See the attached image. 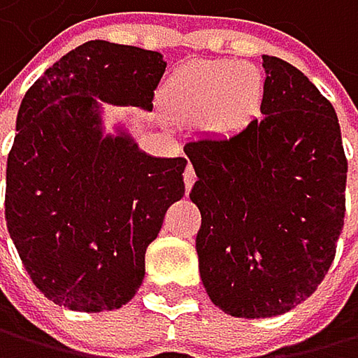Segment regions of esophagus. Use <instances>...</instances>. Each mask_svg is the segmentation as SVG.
Returning a JSON list of instances; mask_svg holds the SVG:
<instances>
[{
	"label": "esophagus",
	"instance_id": "obj_1",
	"mask_svg": "<svg viewBox=\"0 0 358 358\" xmlns=\"http://www.w3.org/2000/svg\"><path fill=\"white\" fill-rule=\"evenodd\" d=\"M182 178H185V189L189 191L191 187H194V182H196V171H194V167H191V164H187Z\"/></svg>",
	"mask_w": 358,
	"mask_h": 358
}]
</instances>
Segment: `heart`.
Instances as JSON below:
<instances>
[{
    "mask_svg": "<svg viewBox=\"0 0 358 358\" xmlns=\"http://www.w3.org/2000/svg\"><path fill=\"white\" fill-rule=\"evenodd\" d=\"M164 99L185 120H202L215 134H238L259 116L264 74L235 59L194 61L178 68Z\"/></svg>",
    "mask_w": 358,
    "mask_h": 358,
    "instance_id": "1",
    "label": "heart"
}]
</instances>
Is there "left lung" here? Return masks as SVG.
Returning <instances> with one entry per match:
<instances>
[{"label":"left lung","mask_w":358,"mask_h":358,"mask_svg":"<svg viewBox=\"0 0 358 358\" xmlns=\"http://www.w3.org/2000/svg\"><path fill=\"white\" fill-rule=\"evenodd\" d=\"M262 59L264 118L185 145L198 176L189 198L202 215V284L220 310L244 319L284 315L313 295L345 215L337 112L295 66Z\"/></svg>","instance_id":"obj_1"}]
</instances>
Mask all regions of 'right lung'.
Segmentation results:
<instances>
[{"instance_id": "right-lung-1", "label": "right lung", "mask_w": 358, "mask_h": 358, "mask_svg": "<svg viewBox=\"0 0 358 358\" xmlns=\"http://www.w3.org/2000/svg\"><path fill=\"white\" fill-rule=\"evenodd\" d=\"M160 52L87 41L26 92L6 164V227L32 284L59 306H125L145 251L185 196L187 158H156L127 129L105 134L101 103L154 107Z\"/></svg>"}]
</instances>
